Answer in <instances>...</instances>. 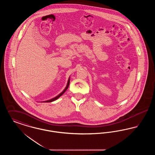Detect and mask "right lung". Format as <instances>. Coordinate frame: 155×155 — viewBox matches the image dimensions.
I'll return each instance as SVG.
<instances>
[{"label": "right lung", "instance_id": "obj_1", "mask_svg": "<svg viewBox=\"0 0 155 155\" xmlns=\"http://www.w3.org/2000/svg\"><path fill=\"white\" fill-rule=\"evenodd\" d=\"M69 84H70V78L68 79V82H67V84L66 87L65 88V89H64V91L61 92V93H60V94H59V95H58L57 96H56L55 97H54V98H53L52 99H51V100H49V101H45V102H53V101H55V100H56V99H58V98H59V97H60V96H61L65 92H66V91L67 88H68V86H69Z\"/></svg>", "mask_w": 155, "mask_h": 155}]
</instances>
